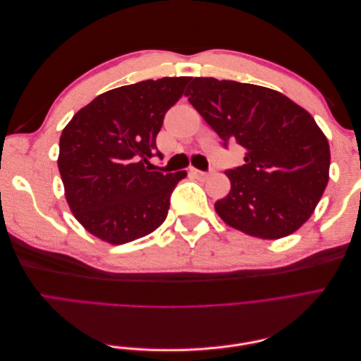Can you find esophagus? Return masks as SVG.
Returning <instances> with one entry per match:
<instances>
[{
	"mask_svg": "<svg viewBox=\"0 0 361 361\" xmlns=\"http://www.w3.org/2000/svg\"><path fill=\"white\" fill-rule=\"evenodd\" d=\"M190 173L191 174H194V176H197L199 179H207L212 174V171H200V170H197V169H194V167H191L190 169Z\"/></svg>",
	"mask_w": 361,
	"mask_h": 361,
	"instance_id": "34e87169",
	"label": "esophagus"
}]
</instances>
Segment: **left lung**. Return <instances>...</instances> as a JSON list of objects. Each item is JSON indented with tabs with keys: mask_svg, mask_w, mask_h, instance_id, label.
Returning a JSON list of instances; mask_svg holds the SVG:
<instances>
[{
	"mask_svg": "<svg viewBox=\"0 0 361 361\" xmlns=\"http://www.w3.org/2000/svg\"><path fill=\"white\" fill-rule=\"evenodd\" d=\"M215 133L244 149L215 211L255 238L280 239L309 220L329 183L330 146L302 106L268 87L197 76L185 93Z\"/></svg>",
	"mask_w": 361,
	"mask_h": 361,
	"instance_id": "8db88e82",
	"label": "left lung"
}]
</instances>
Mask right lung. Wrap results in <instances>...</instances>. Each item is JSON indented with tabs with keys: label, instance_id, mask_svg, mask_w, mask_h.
Segmentation results:
<instances>
[{
	"label": "right lung",
	"instance_id": "1",
	"mask_svg": "<svg viewBox=\"0 0 361 361\" xmlns=\"http://www.w3.org/2000/svg\"><path fill=\"white\" fill-rule=\"evenodd\" d=\"M191 76H166L108 90L76 113L60 137L59 170L64 197L80 224L120 245L164 223L170 195L187 171H149L158 154L164 116Z\"/></svg>",
	"mask_w": 361,
	"mask_h": 361
}]
</instances>
